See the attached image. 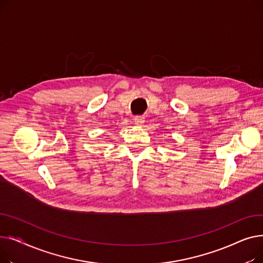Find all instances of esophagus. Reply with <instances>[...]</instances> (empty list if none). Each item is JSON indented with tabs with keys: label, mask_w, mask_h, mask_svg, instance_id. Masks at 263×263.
<instances>
[{
	"label": "esophagus",
	"mask_w": 263,
	"mask_h": 263,
	"mask_svg": "<svg viewBox=\"0 0 263 263\" xmlns=\"http://www.w3.org/2000/svg\"><path fill=\"white\" fill-rule=\"evenodd\" d=\"M145 121V117L144 116H135L134 117V123L135 124H142Z\"/></svg>",
	"instance_id": "esophagus-1"
}]
</instances>
